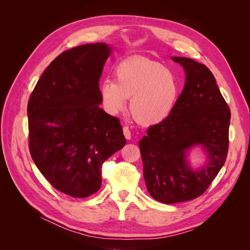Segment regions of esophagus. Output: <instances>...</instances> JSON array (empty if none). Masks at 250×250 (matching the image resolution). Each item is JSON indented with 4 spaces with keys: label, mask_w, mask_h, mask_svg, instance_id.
Wrapping results in <instances>:
<instances>
[{
    "label": "esophagus",
    "mask_w": 250,
    "mask_h": 250,
    "mask_svg": "<svg viewBox=\"0 0 250 250\" xmlns=\"http://www.w3.org/2000/svg\"><path fill=\"white\" fill-rule=\"evenodd\" d=\"M123 133H124V137L127 139V140H130L131 139V132L129 130V128H128L127 126H124L123 127Z\"/></svg>",
    "instance_id": "esophagus-1"
}]
</instances>
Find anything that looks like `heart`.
<instances>
[{"instance_id": "1", "label": "heart", "mask_w": 250, "mask_h": 250, "mask_svg": "<svg viewBox=\"0 0 250 250\" xmlns=\"http://www.w3.org/2000/svg\"><path fill=\"white\" fill-rule=\"evenodd\" d=\"M116 80L104 79L99 93L105 110L117 113L130 97L131 116L142 125H154L167 119L180 94L176 73L160 62L143 56L126 58L115 69Z\"/></svg>"}]
</instances>
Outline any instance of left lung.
Wrapping results in <instances>:
<instances>
[{
	"mask_svg": "<svg viewBox=\"0 0 250 250\" xmlns=\"http://www.w3.org/2000/svg\"><path fill=\"white\" fill-rule=\"evenodd\" d=\"M187 78L171 115L152 125L140 143L144 177L152 197L163 203L197 198L208 190L226 161L230 109L208 67L193 59L172 57ZM201 145L209 154L205 168L193 171L187 150Z\"/></svg>",
	"mask_w": 250,
	"mask_h": 250,
	"instance_id": "left-lung-1",
	"label": "left lung"
}]
</instances>
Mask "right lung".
Masks as SVG:
<instances>
[{
  "label": "right lung",
  "mask_w": 250,
  "mask_h": 250,
  "mask_svg": "<svg viewBox=\"0 0 250 250\" xmlns=\"http://www.w3.org/2000/svg\"><path fill=\"white\" fill-rule=\"evenodd\" d=\"M109 54L102 42L62 52L28 101L32 160L53 187L75 198L99 190L103 163L126 144L120 120L99 107V80Z\"/></svg>",
  "instance_id": "obj_1"
}]
</instances>
